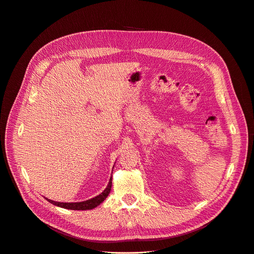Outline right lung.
I'll use <instances>...</instances> for the list:
<instances>
[{"label": "right lung", "mask_w": 254, "mask_h": 254, "mask_svg": "<svg viewBox=\"0 0 254 254\" xmlns=\"http://www.w3.org/2000/svg\"><path fill=\"white\" fill-rule=\"evenodd\" d=\"M111 186H112V177L109 180L108 185L105 189V190L100 193L99 195L92 197L90 199H87V201H83V202H77V203H62V202H55L52 199L46 198L47 201L53 205H56L58 207H62L64 209H70V210H90L96 208L97 206H99L101 203H103L106 197L108 196L110 190H111Z\"/></svg>", "instance_id": "add662e5"}]
</instances>
